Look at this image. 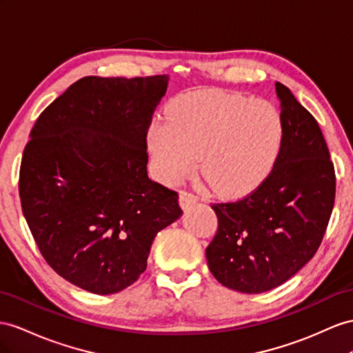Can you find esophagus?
Segmentation results:
<instances>
[{"label": "esophagus", "instance_id": "1", "mask_svg": "<svg viewBox=\"0 0 353 353\" xmlns=\"http://www.w3.org/2000/svg\"><path fill=\"white\" fill-rule=\"evenodd\" d=\"M179 201H180V205H182L183 209H188V207L194 205L198 201V198L192 192L182 191V192H180V195H179Z\"/></svg>", "mask_w": 353, "mask_h": 353}]
</instances>
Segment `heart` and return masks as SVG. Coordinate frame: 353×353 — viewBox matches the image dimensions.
<instances>
[{"label":"heart","instance_id":"1","mask_svg":"<svg viewBox=\"0 0 353 353\" xmlns=\"http://www.w3.org/2000/svg\"><path fill=\"white\" fill-rule=\"evenodd\" d=\"M282 141V119L265 99L223 92L177 97L167 119L157 117L148 134L153 173L173 183L200 171L221 195H239L256 185L273 164Z\"/></svg>","mask_w":353,"mask_h":353}]
</instances>
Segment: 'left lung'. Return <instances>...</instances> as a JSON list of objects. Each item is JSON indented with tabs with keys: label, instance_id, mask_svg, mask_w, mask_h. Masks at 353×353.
<instances>
[{
	"label": "left lung",
	"instance_id": "obj_1",
	"mask_svg": "<svg viewBox=\"0 0 353 353\" xmlns=\"http://www.w3.org/2000/svg\"><path fill=\"white\" fill-rule=\"evenodd\" d=\"M280 99L282 141L273 170L237 201L214 203L218 231L205 249L219 283L259 294L285 283L319 249L336 198V171L312 113L285 85Z\"/></svg>",
	"mask_w": 353,
	"mask_h": 353
}]
</instances>
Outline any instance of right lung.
Returning a JSON list of instances; mask_svg holds the SVG:
<instances>
[{"mask_svg":"<svg viewBox=\"0 0 353 353\" xmlns=\"http://www.w3.org/2000/svg\"><path fill=\"white\" fill-rule=\"evenodd\" d=\"M167 85V76H88L31 130L22 212L46 263L85 291L132 285L157 234L183 213L179 194L148 176V130Z\"/></svg>","mask_w":353,"mask_h":353,"instance_id":"right-lung-1","label":"right lung"}]
</instances>
